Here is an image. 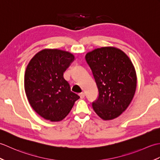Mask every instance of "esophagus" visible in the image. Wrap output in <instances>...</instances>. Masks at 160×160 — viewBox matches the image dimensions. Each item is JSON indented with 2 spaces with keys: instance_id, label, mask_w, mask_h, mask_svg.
Wrapping results in <instances>:
<instances>
[{
  "instance_id": "1",
  "label": "esophagus",
  "mask_w": 160,
  "mask_h": 160,
  "mask_svg": "<svg viewBox=\"0 0 160 160\" xmlns=\"http://www.w3.org/2000/svg\"><path fill=\"white\" fill-rule=\"evenodd\" d=\"M79 96H80V97L81 99H83V98H84V96H85V94H84V93L82 92V93H79Z\"/></svg>"
}]
</instances>
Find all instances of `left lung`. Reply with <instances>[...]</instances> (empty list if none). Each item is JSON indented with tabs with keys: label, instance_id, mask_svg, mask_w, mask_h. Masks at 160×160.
Masks as SVG:
<instances>
[{
	"label": "left lung",
	"instance_id": "1",
	"mask_svg": "<svg viewBox=\"0 0 160 160\" xmlns=\"http://www.w3.org/2000/svg\"><path fill=\"white\" fill-rule=\"evenodd\" d=\"M85 58L96 80L99 96L92 107L104 120L118 118L134 97L137 75L128 56L114 47H103L88 52Z\"/></svg>",
	"mask_w": 160,
	"mask_h": 160
}]
</instances>
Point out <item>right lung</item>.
<instances>
[{
	"mask_svg": "<svg viewBox=\"0 0 160 160\" xmlns=\"http://www.w3.org/2000/svg\"><path fill=\"white\" fill-rule=\"evenodd\" d=\"M72 53L57 49L37 53L27 66L25 91L37 113L51 122L62 120L80 98L71 91L63 73L74 60Z\"/></svg>",
	"mask_w": 160,
	"mask_h": 160,
	"instance_id": "1",
	"label": "right lung"
}]
</instances>
